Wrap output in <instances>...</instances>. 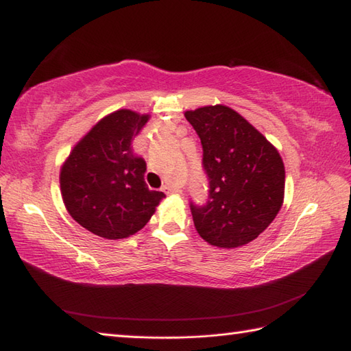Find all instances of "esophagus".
<instances>
[{
	"label": "esophagus",
	"instance_id": "obj_1",
	"mask_svg": "<svg viewBox=\"0 0 351 351\" xmlns=\"http://www.w3.org/2000/svg\"><path fill=\"white\" fill-rule=\"evenodd\" d=\"M162 191L166 193V195H173V193H180L181 190H180V189H176L175 185H171V184H166V185H164V187H162Z\"/></svg>",
	"mask_w": 351,
	"mask_h": 351
}]
</instances>
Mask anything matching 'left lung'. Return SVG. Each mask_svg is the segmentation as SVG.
Masks as SVG:
<instances>
[{"label": "left lung", "mask_w": 351, "mask_h": 351, "mask_svg": "<svg viewBox=\"0 0 351 351\" xmlns=\"http://www.w3.org/2000/svg\"><path fill=\"white\" fill-rule=\"evenodd\" d=\"M204 149L210 181L206 204H190L196 230L221 249L258 238L278 215L285 193V167L270 141L226 106L185 111Z\"/></svg>", "instance_id": "left-lung-1"}]
</instances>
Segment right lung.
<instances>
[{
  "label": "right lung",
  "mask_w": 351,
  "mask_h": 351,
  "mask_svg": "<svg viewBox=\"0 0 351 351\" xmlns=\"http://www.w3.org/2000/svg\"><path fill=\"white\" fill-rule=\"evenodd\" d=\"M149 117L126 108L102 117L63 162L60 190L66 210L95 235L107 240L134 235L166 197L149 190L146 161L131 146Z\"/></svg>",
  "instance_id": "obj_1"
}]
</instances>
